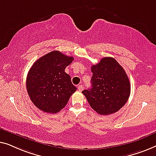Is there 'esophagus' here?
I'll list each match as a JSON object with an SVG mask.
<instances>
[{
	"label": "esophagus",
	"mask_w": 156,
	"mask_h": 156,
	"mask_svg": "<svg viewBox=\"0 0 156 156\" xmlns=\"http://www.w3.org/2000/svg\"><path fill=\"white\" fill-rule=\"evenodd\" d=\"M78 90L79 91H82L83 90V86L82 85H78Z\"/></svg>",
	"instance_id": "34e87169"
}]
</instances>
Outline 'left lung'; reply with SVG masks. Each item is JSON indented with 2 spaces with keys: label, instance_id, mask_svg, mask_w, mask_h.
I'll list each match as a JSON object with an SVG mask.
<instances>
[{
  "label": "left lung",
  "instance_id": "8db88e82",
  "mask_svg": "<svg viewBox=\"0 0 156 156\" xmlns=\"http://www.w3.org/2000/svg\"><path fill=\"white\" fill-rule=\"evenodd\" d=\"M91 88L82 91L98 114L109 115L119 111L128 100L131 85L124 69L114 58L105 57L91 68Z\"/></svg>",
  "mask_w": 156,
  "mask_h": 156
}]
</instances>
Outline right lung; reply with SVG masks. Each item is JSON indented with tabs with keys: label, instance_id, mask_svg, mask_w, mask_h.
<instances>
[{
	"label": "right lung",
	"instance_id": "right-lung-1",
	"mask_svg": "<svg viewBox=\"0 0 156 156\" xmlns=\"http://www.w3.org/2000/svg\"><path fill=\"white\" fill-rule=\"evenodd\" d=\"M73 61L58 51L49 52L35 61L30 69L26 86L30 100L44 112L56 114L64 108L76 86L66 67Z\"/></svg>",
	"mask_w": 156,
	"mask_h": 156
}]
</instances>
